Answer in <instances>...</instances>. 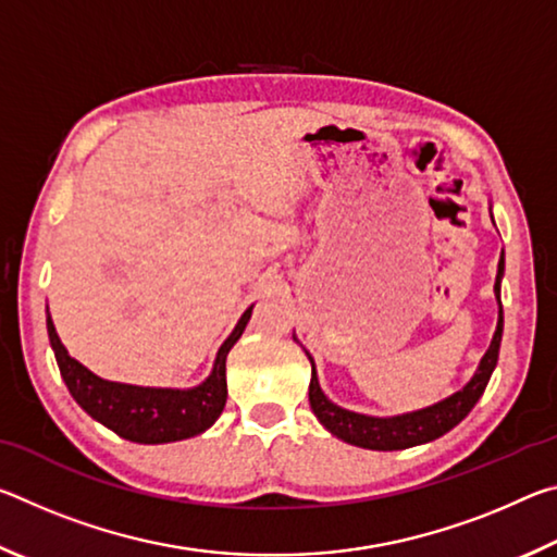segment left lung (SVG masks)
Here are the masks:
<instances>
[{"mask_svg": "<svg viewBox=\"0 0 557 557\" xmlns=\"http://www.w3.org/2000/svg\"><path fill=\"white\" fill-rule=\"evenodd\" d=\"M502 275H504V256L498 260V275L494 285L496 297L498 292H502ZM502 334H504V309H498L496 334L492 338V346H488V351L482 358V363H479V371L474 373V379H471L459 393L449 395L447 400L432 405V408L398 414V418H369V414L344 410L329 400L322 393V388H319L314 363H312V383H309V405H312V412L317 414L319 422H322L332 435L348 442V445L391 451V449L422 445V442H432L445 435V432H449L455 425H459V422L469 414V410L474 408L476 400L482 398L486 383L496 369ZM309 361H312V358H309Z\"/></svg>", "mask_w": 557, "mask_h": 557, "instance_id": "8db88e82", "label": "left lung"}]
</instances>
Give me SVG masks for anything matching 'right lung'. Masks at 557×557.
I'll list each match as a JSON object with an SVG mask.
<instances>
[{"label":"right lung","instance_id":"1","mask_svg":"<svg viewBox=\"0 0 557 557\" xmlns=\"http://www.w3.org/2000/svg\"><path fill=\"white\" fill-rule=\"evenodd\" d=\"M250 309H245L238 326L225 338L215 356L213 371L199 388L191 391H166V388H139V385H125L102 381L90 373L86 366L69 356L61 344L51 317L46 319L49 338L55 354L65 385H69L75 403L96 418L102 425L117 432L120 437L139 445H162V442H176L209 430L223 412L225 398V356L245 332L250 319Z\"/></svg>","mask_w":557,"mask_h":557}]
</instances>
